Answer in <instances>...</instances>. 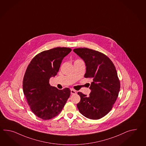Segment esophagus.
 Listing matches in <instances>:
<instances>
[{
    "mask_svg": "<svg viewBox=\"0 0 146 146\" xmlns=\"http://www.w3.org/2000/svg\"><path fill=\"white\" fill-rule=\"evenodd\" d=\"M71 94H75L76 93V92L74 90L71 89Z\"/></svg>",
    "mask_w": 146,
    "mask_h": 146,
    "instance_id": "esophagus-1",
    "label": "esophagus"
}]
</instances>
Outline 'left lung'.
I'll return each instance as SVG.
<instances>
[{
  "mask_svg": "<svg viewBox=\"0 0 146 146\" xmlns=\"http://www.w3.org/2000/svg\"><path fill=\"white\" fill-rule=\"evenodd\" d=\"M73 51L85 62L84 77L93 79L89 96L78 93L81 100L77 107L86 117L99 119L110 111L120 91L116 68L110 59L99 52L87 48H75Z\"/></svg>",
  "mask_w": 146,
  "mask_h": 146,
  "instance_id": "8db88e82",
  "label": "left lung"
}]
</instances>
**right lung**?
<instances>
[{"mask_svg": "<svg viewBox=\"0 0 146 146\" xmlns=\"http://www.w3.org/2000/svg\"><path fill=\"white\" fill-rule=\"evenodd\" d=\"M67 47L45 50L34 57L26 69L23 90L31 110L37 117L48 120L60 113L70 96L68 88L58 90L50 86L64 57L71 52Z\"/></svg>", "mask_w": 146, "mask_h": 146, "instance_id": "1", "label": "right lung"}]
</instances>
